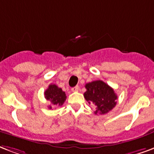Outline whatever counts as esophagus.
<instances>
[{"label":"esophagus","instance_id":"esophagus-1","mask_svg":"<svg viewBox=\"0 0 154 154\" xmlns=\"http://www.w3.org/2000/svg\"><path fill=\"white\" fill-rule=\"evenodd\" d=\"M79 91V86H74V87H72V92H77Z\"/></svg>","mask_w":154,"mask_h":154}]
</instances>
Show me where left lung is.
I'll use <instances>...</instances> for the list:
<instances>
[{
    "label": "left lung",
    "mask_w": 154,
    "mask_h": 154,
    "mask_svg": "<svg viewBox=\"0 0 154 154\" xmlns=\"http://www.w3.org/2000/svg\"><path fill=\"white\" fill-rule=\"evenodd\" d=\"M86 91L84 97L89 103L94 104L96 108L95 114H105L111 111L117 103L118 96L112 87L103 81H94L86 83Z\"/></svg>",
    "instance_id": "left-lung-1"
}]
</instances>
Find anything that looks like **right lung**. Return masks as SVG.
Listing matches in <instances>:
<instances>
[{
  "label": "right lung",
  "mask_w": 154,
  "mask_h": 154,
  "mask_svg": "<svg viewBox=\"0 0 154 154\" xmlns=\"http://www.w3.org/2000/svg\"><path fill=\"white\" fill-rule=\"evenodd\" d=\"M44 94L45 99L49 100L53 106L63 105L67 98L65 92L63 91L62 89L58 87L54 84H51L46 89ZM48 108L49 109H51L52 106H48Z\"/></svg>",
  "instance_id": "right-lung-1"
}]
</instances>
